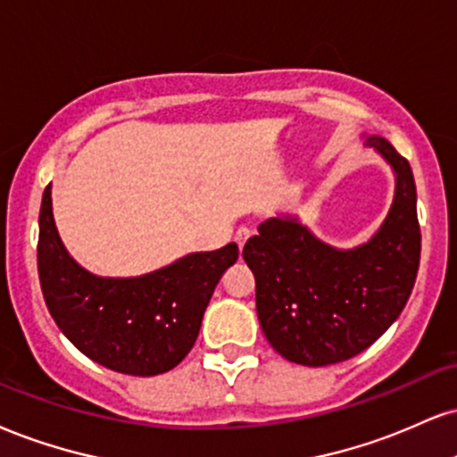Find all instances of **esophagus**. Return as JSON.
Wrapping results in <instances>:
<instances>
[{
	"mask_svg": "<svg viewBox=\"0 0 457 457\" xmlns=\"http://www.w3.org/2000/svg\"><path fill=\"white\" fill-rule=\"evenodd\" d=\"M251 238V229L249 228H238L236 229V234H234V240H236V245H238V249L243 251V246L246 245V240Z\"/></svg>",
	"mask_w": 457,
	"mask_h": 457,
	"instance_id": "34e87169",
	"label": "esophagus"
}]
</instances>
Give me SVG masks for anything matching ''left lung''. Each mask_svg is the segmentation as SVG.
<instances>
[{"label":"left lung","mask_w":457,"mask_h":457,"mask_svg":"<svg viewBox=\"0 0 457 457\" xmlns=\"http://www.w3.org/2000/svg\"><path fill=\"white\" fill-rule=\"evenodd\" d=\"M366 145L395 172L392 211L370 243L338 251L295 219L274 217L243 249L263 334L295 364L329 366L361 353L413 291L421 253L413 170L381 136H368Z\"/></svg>","instance_id":"obj_1"}]
</instances>
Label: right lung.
Listing matches in <instances>:
<instances>
[{
	"instance_id": "1",
	"label": "right lung",
	"mask_w": 457,
	"mask_h": 457,
	"mask_svg": "<svg viewBox=\"0 0 457 457\" xmlns=\"http://www.w3.org/2000/svg\"><path fill=\"white\" fill-rule=\"evenodd\" d=\"M236 260L232 243L145 277H96L65 251L54 228L51 185L44 189L37 236L44 302L70 343L110 370L153 377L179 366L195 345L219 278Z\"/></svg>"
}]
</instances>
